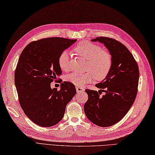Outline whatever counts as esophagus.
<instances>
[{"label": "esophagus", "instance_id": "34e87169", "mask_svg": "<svg viewBox=\"0 0 155 155\" xmlns=\"http://www.w3.org/2000/svg\"><path fill=\"white\" fill-rule=\"evenodd\" d=\"M75 89H76V91L79 94V93H81V92H84V88L83 87H75Z\"/></svg>", "mask_w": 155, "mask_h": 155}]
</instances>
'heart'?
Instances as JSON below:
<instances>
[{
	"instance_id": "heart-1",
	"label": "heart",
	"mask_w": 155,
	"mask_h": 155,
	"mask_svg": "<svg viewBox=\"0 0 155 155\" xmlns=\"http://www.w3.org/2000/svg\"><path fill=\"white\" fill-rule=\"evenodd\" d=\"M74 51L78 55L87 60L86 65V73L69 74L65 76V80L78 87L94 80L96 78L97 80H102L105 78L111 69L112 58L111 54L104 51L102 48L90 42H81L74 47ZM69 59L70 53L68 51H63L58 58V64L61 70L67 71L69 69Z\"/></svg>"
}]
</instances>
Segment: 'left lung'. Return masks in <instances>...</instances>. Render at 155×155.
<instances>
[{
  "mask_svg": "<svg viewBox=\"0 0 155 155\" xmlns=\"http://www.w3.org/2000/svg\"><path fill=\"white\" fill-rule=\"evenodd\" d=\"M91 41L103 43L111 54L112 68L108 75L96 84L98 91L86 90L88 100L84 112L94 124L108 127L124 117L137 94L139 69L133 55L126 47L112 38L100 37ZM104 95L100 97L101 91Z\"/></svg>",
  "mask_w": 155,
  "mask_h": 155,
  "instance_id": "obj_1",
  "label": "left lung"
}]
</instances>
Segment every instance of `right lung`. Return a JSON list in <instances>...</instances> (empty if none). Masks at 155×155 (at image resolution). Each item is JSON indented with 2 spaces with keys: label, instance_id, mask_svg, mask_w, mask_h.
I'll use <instances>...</instances> for the list:
<instances>
[{
  "label": "right lung",
  "instance_id": "right-lung-1",
  "mask_svg": "<svg viewBox=\"0 0 155 155\" xmlns=\"http://www.w3.org/2000/svg\"><path fill=\"white\" fill-rule=\"evenodd\" d=\"M77 39L49 37L33 41L22 51L15 72L20 105L31 121L50 127L61 120L67 104L76 94L73 84L64 81L59 90L51 83L62 74L59 55Z\"/></svg>",
  "mask_w": 155,
  "mask_h": 155
}]
</instances>
